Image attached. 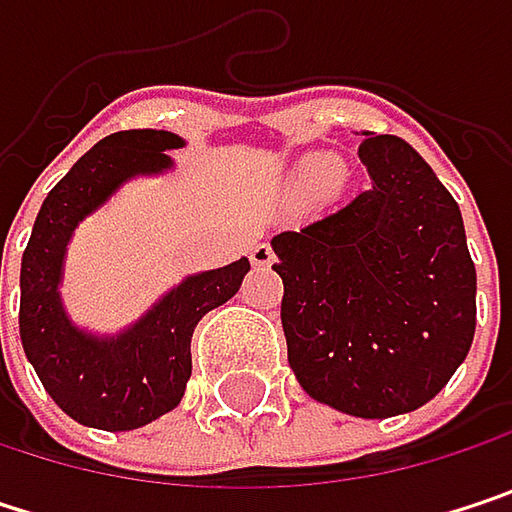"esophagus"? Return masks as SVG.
Wrapping results in <instances>:
<instances>
[{"label":"esophagus","mask_w":512,"mask_h":512,"mask_svg":"<svg viewBox=\"0 0 512 512\" xmlns=\"http://www.w3.org/2000/svg\"><path fill=\"white\" fill-rule=\"evenodd\" d=\"M249 260L255 263L257 269H266V266L275 263V252H272V246H266V243H255L252 252H249Z\"/></svg>","instance_id":"1"}]
</instances>
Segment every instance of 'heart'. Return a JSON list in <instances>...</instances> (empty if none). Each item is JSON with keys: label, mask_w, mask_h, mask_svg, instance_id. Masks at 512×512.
<instances>
[{"label": "heart", "mask_w": 512, "mask_h": 512, "mask_svg": "<svg viewBox=\"0 0 512 512\" xmlns=\"http://www.w3.org/2000/svg\"><path fill=\"white\" fill-rule=\"evenodd\" d=\"M302 168H305V177L314 180V183H329V180L338 174V162L326 154L308 156V159L302 162Z\"/></svg>", "instance_id": "b5f03b06"}]
</instances>
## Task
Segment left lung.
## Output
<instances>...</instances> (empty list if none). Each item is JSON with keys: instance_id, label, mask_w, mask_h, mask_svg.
Segmentation results:
<instances>
[{"instance_id": "8db88e82", "label": "left lung", "mask_w": 512, "mask_h": 512, "mask_svg": "<svg viewBox=\"0 0 512 512\" xmlns=\"http://www.w3.org/2000/svg\"><path fill=\"white\" fill-rule=\"evenodd\" d=\"M370 186L272 237L287 361L317 403L391 418L430 403L474 341L477 272L454 195L412 145L364 133Z\"/></svg>"}]
</instances>
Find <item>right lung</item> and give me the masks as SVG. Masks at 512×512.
Returning <instances> with one entry per match:
<instances>
[{
	"mask_svg": "<svg viewBox=\"0 0 512 512\" xmlns=\"http://www.w3.org/2000/svg\"><path fill=\"white\" fill-rule=\"evenodd\" d=\"M174 148H183V139L168 130H124L97 142L52 186L23 252V350L58 409L85 427L124 433L171 412L192 376L198 320L228 302L252 269L249 257H240L183 278L121 335L100 338L70 323L58 284L76 225L130 177L168 171Z\"/></svg>",
	"mask_w": 512,
	"mask_h": 512,
	"instance_id": "add662e5",
	"label": "right lung"
}]
</instances>
